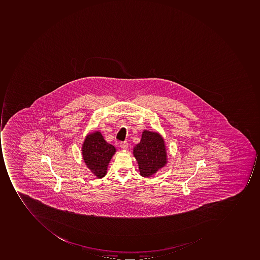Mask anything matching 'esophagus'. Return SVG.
<instances>
[{
    "label": "esophagus",
    "instance_id": "1",
    "mask_svg": "<svg viewBox=\"0 0 260 260\" xmlns=\"http://www.w3.org/2000/svg\"><path fill=\"white\" fill-rule=\"evenodd\" d=\"M120 147L122 149L126 150L128 148V143L126 141H124L120 144Z\"/></svg>",
    "mask_w": 260,
    "mask_h": 260
}]
</instances>
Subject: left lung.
<instances>
[{
  "label": "left lung",
  "mask_w": 260,
  "mask_h": 260,
  "mask_svg": "<svg viewBox=\"0 0 260 260\" xmlns=\"http://www.w3.org/2000/svg\"><path fill=\"white\" fill-rule=\"evenodd\" d=\"M133 154L143 177L154 175L168 162L164 139L159 133L154 131H143L141 141L134 146Z\"/></svg>",
  "instance_id": "left-lung-1"
}]
</instances>
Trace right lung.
<instances>
[{"label": "right lung", "instance_id": "right-lung-1", "mask_svg": "<svg viewBox=\"0 0 260 260\" xmlns=\"http://www.w3.org/2000/svg\"><path fill=\"white\" fill-rule=\"evenodd\" d=\"M83 161L93 175L103 178L107 174L108 167L116 149L106 142L100 131L89 133L82 145Z\"/></svg>", "mask_w": 260, "mask_h": 260}]
</instances>
